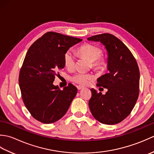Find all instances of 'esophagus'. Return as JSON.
I'll return each mask as SVG.
<instances>
[{
	"label": "esophagus",
	"instance_id": "esophagus-1",
	"mask_svg": "<svg viewBox=\"0 0 154 154\" xmlns=\"http://www.w3.org/2000/svg\"><path fill=\"white\" fill-rule=\"evenodd\" d=\"M77 88L78 90H81V89H82L83 88H84V87L82 86V85H77Z\"/></svg>",
	"mask_w": 154,
	"mask_h": 154
}]
</instances>
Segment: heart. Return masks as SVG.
<instances>
[{
    "instance_id": "1",
    "label": "heart",
    "mask_w": 154,
    "mask_h": 154,
    "mask_svg": "<svg viewBox=\"0 0 154 154\" xmlns=\"http://www.w3.org/2000/svg\"><path fill=\"white\" fill-rule=\"evenodd\" d=\"M78 54L83 57L87 58L91 61L92 66L96 70H103L106 66V60L102 55V50L96 45L86 44L78 49ZM76 56L72 50H67L63 55V62L65 66L68 69H72L75 65ZM70 79L74 83L87 85L91 83L95 79V76L92 73H83V72H77L72 75Z\"/></svg>"
}]
</instances>
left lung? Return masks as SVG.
<instances>
[{"instance_id": "8db88e82", "label": "left lung", "mask_w": 154, "mask_h": 154, "mask_svg": "<svg viewBox=\"0 0 154 154\" xmlns=\"http://www.w3.org/2000/svg\"><path fill=\"white\" fill-rule=\"evenodd\" d=\"M87 40L100 42L105 46L109 71L97 79L98 87L108 89L106 94L91 89L90 110L100 123L118 124L129 115L138 100L140 91L138 63L126 45L112 34H98Z\"/></svg>"}]
</instances>
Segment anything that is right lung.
Returning <instances> with one entry per match:
<instances>
[{"label": "right lung", "mask_w": 154, "mask_h": 154, "mask_svg": "<svg viewBox=\"0 0 154 154\" xmlns=\"http://www.w3.org/2000/svg\"><path fill=\"white\" fill-rule=\"evenodd\" d=\"M82 40L48 32L28 49L20 70L18 82L24 105L35 120L53 123L67 112L77 89L69 83L61 90L53 82L58 70L65 67V52Z\"/></svg>", "instance_id": "right-lung-1"}]
</instances>
